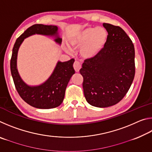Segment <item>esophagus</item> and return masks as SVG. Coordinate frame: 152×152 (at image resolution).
<instances>
[{"label":"esophagus","mask_w":152,"mask_h":152,"mask_svg":"<svg viewBox=\"0 0 152 152\" xmlns=\"http://www.w3.org/2000/svg\"><path fill=\"white\" fill-rule=\"evenodd\" d=\"M73 67H74V70H75V71L76 72H78L80 71V69L81 68V64H80V63L78 62V61H76L74 63Z\"/></svg>","instance_id":"esophagus-1"}]
</instances>
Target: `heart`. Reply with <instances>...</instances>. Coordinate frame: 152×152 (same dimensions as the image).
Masks as SVG:
<instances>
[{
  "label": "heart",
  "instance_id": "obj_1",
  "mask_svg": "<svg viewBox=\"0 0 152 152\" xmlns=\"http://www.w3.org/2000/svg\"><path fill=\"white\" fill-rule=\"evenodd\" d=\"M108 33L102 27H87L77 32L70 39V44L80 48V54L84 58H92L98 54L106 44ZM70 51V48H67Z\"/></svg>",
  "mask_w": 152,
  "mask_h": 152
}]
</instances>
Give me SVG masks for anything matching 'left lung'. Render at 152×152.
Returning <instances> with one entry per match:
<instances>
[{
  "label": "left lung",
  "mask_w": 152,
  "mask_h": 152,
  "mask_svg": "<svg viewBox=\"0 0 152 152\" xmlns=\"http://www.w3.org/2000/svg\"><path fill=\"white\" fill-rule=\"evenodd\" d=\"M103 26L108 32L106 44L94 57L84 60L80 70L86 101L101 108L121 101L135 72L132 41L120 27L109 23H103Z\"/></svg>",
  "instance_id": "1"
}]
</instances>
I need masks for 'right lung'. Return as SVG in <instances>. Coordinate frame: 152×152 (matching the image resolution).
Segmentation results:
<instances>
[{
    "label": "right lung",
    "instance_id": "add662e5",
    "mask_svg": "<svg viewBox=\"0 0 152 152\" xmlns=\"http://www.w3.org/2000/svg\"><path fill=\"white\" fill-rule=\"evenodd\" d=\"M58 27L55 25H33L17 38L12 48L11 72L15 88L25 102L37 109H53L61 104L68 82L75 73L73 68L74 60L71 59L64 62L58 61L52 74L44 83L39 86H30L23 81L18 72L17 68L18 50L25 38L34 34L55 36V42L61 44V39L58 35Z\"/></svg>",
    "mask_w": 152,
    "mask_h": 152
}]
</instances>
